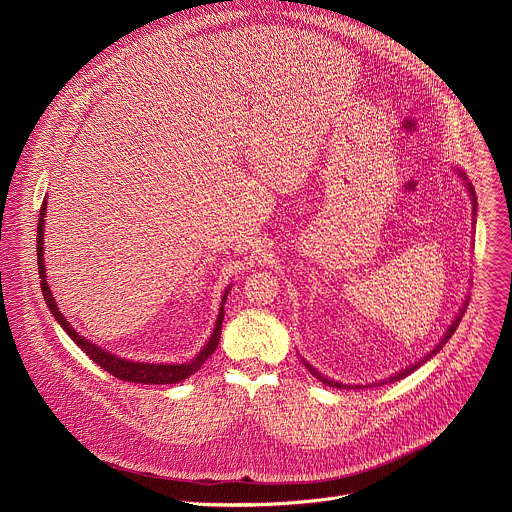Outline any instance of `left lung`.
Instances as JSON below:
<instances>
[{
    "label": "left lung",
    "instance_id": "1",
    "mask_svg": "<svg viewBox=\"0 0 512 512\" xmlns=\"http://www.w3.org/2000/svg\"><path fill=\"white\" fill-rule=\"evenodd\" d=\"M468 190H470V194H472V200H474V212H476V194H474V188H472L470 184H468ZM466 306H468V304H466ZM466 306H464V308L460 310V314L456 316L454 324L450 326V330L446 332V336L442 338V342H440V344H437V348H435V350H433L431 354H435L437 350H440V348H442V346H444V344H446V342H448V340L452 338V334L456 332V328H458V324H460V320H462V316H464V310H466ZM431 354H429V356H431ZM429 356H427V358H429ZM427 358H425V360H427ZM425 360H421V362H425ZM304 364H306V369H308V371H310V373H312V375H314L316 379H320V381H322L324 385H330V387H336V389H346V385H342V383H336V381H328L326 377H322V375H320V373H318L316 369H312V367H310V364H308V362H304ZM417 367H419V362H415V364H413V367H409V369H403V371H399V373H397L395 377H391V379H389V383H395V381H399V379H405V377H407V375H411V373H413V371H415ZM385 383H387V381H381L379 385H385ZM348 389H350V387H348Z\"/></svg>",
    "mask_w": 512,
    "mask_h": 512
}]
</instances>
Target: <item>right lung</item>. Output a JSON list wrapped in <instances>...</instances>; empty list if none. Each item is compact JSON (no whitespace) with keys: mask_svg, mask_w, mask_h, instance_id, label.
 <instances>
[{"mask_svg":"<svg viewBox=\"0 0 512 512\" xmlns=\"http://www.w3.org/2000/svg\"><path fill=\"white\" fill-rule=\"evenodd\" d=\"M44 212H46V202L42 204L40 208V218H38V239H36V249H38V273H40V287H42V294H44V300L52 312V316L56 318V322L66 330V334L75 340L77 346H81V350L93 360L97 362L101 369H105L107 373H111L113 377L121 379V381H129V383H143V385H172V383H178V381H184L188 379L190 375H194L204 360L216 350V344L218 340H221V330H223V318H225V308H221V312H218V318H216V326H214V332L208 340V344L200 350V354L188 362V364H150V362H131V360H125V358H119L95 344H91L87 338H83L79 332L72 330V326L64 320V316L58 312V306L54 304V298L50 294V287L46 283V275H44V259H42V253H44ZM227 294L229 291H225V298H223V304L227 300Z\"/></svg>","mask_w":512,"mask_h":512,"instance_id":"right-lung-1","label":"right lung"}]
</instances>
